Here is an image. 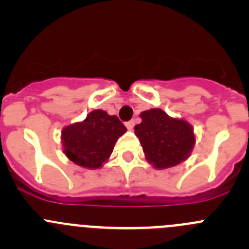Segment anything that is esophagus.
Here are the masks:
<instances>
[{"instance_id":"1","label":"esophagus","mask_w":249,"mask_h":249,"mask_svg":"<svg viewBox=\"0 0 249 249\" xmlns=\"http://www.w3.org/2000/svg\"><path fill=\"white\" fill-rule=\"evenodd\" d=\"M125 125H126V127H127V129H129V130H131L132 127H134V125H135V120H130V122H127L126 124H125Z\"/></svg>"}]
</instances>
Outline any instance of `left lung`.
<instances>
[{"label":"left lung","instance_id":"1","mask_svg":"<svg viewBox=\"0 0 249 249\" xmlns=\"http://www.w3.org/2000/svg\"><path fill=\"white\" fill-rule=\"evenodd\" d=\"M140 117L142 122L135 126V134L148 164L157 170H165L190 157L196 136L188 120L170 117L160 108L143 110Z\"/></svg>","mask_w":249,"mask_h":249}]
</instances>
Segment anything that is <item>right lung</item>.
Instances as JSON below:
<instances>
[{"mask_svg": "<svg viewBox=\"0 0 249 249\" xmlns=\"http://www.w3.org/2000/svg\"><path fill=\"white\" fill-rule=\"evenodd\" d=\"M126 132L117 115L94 109L82 122L66 125L61 131L64 154L72 162L89 170L101 169L108 161L115 142Z\"/></svg>", "mask_w": 249, "mask_h": 249, "instance_id": "obj_1", "label": "right lung"}]
</instances>
